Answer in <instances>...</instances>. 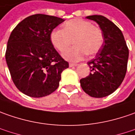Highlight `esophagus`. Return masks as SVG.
<instances>
[{
	"mask_svg": "<svg viewBox=\"0 0 135 135\" xmlns=\"http://www.w3.org/2000/svg\"><path fill=\"white\" fill-rule=\"evenodd\" d=\"M77 64L75 63H69V67H74V66H76Z\"/></svg>",
	"mask_w": 135,
	"mask_h": 135,
	"instance_id": "obj_1",
	"label": "esophagus"
}]
</instances>
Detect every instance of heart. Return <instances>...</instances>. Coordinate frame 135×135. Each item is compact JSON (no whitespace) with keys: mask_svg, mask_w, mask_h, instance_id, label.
Listing matches in <instances>:
<instances>
[{"mask_svg":"<svg viewBox=\"0 0 135 135\" xmlns=\"http://www.w3.org/2000/svg\"><path fill=\"white\" fill-rule=\"evenodd\" d=\"M51 42L59 51H64L72 43L75 45L63 54L66 60L72 62L81 60L87 54L93 55L102 48L104 37L102 31L93 23L81 18L66 21L63 30H53L50 35Z\"/></svg>","mask_w":135,"mask_h":135,"instance_id":"heart-1","label":"heart"}]
</instances>
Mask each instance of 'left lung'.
Listing matches in <instances>:
<instances>
[{"label": "left lung", "mask_w": 135, "mask_h": 135, "mask_svg": "<svg viewBox=\"0 0 135 135\" xmlns=\"http://www.w3.org/2000/svg\"><path fill=\"white\" fill-rule=\"evenodd\" d=\"M86 18L99 25L104 43L95 58L87 64L91 72L80 80L86 94L102 98L113 93L122 84L127 70L128 49L122 31L117 26L102 16H90Z\"/></svg>", "instance_id": "obj_1"}]
</instances>
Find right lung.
<instances>
[{
  "instance_id": "obj_1",
  "label": "right lung",
  "mask_w": 135,
  "mask_h": 135,
  "mask_svg": "<svg viewBox=\"0 0 135 135\" xmlns=\"http://www.w3.org/2000/svg\"><path fill=\"white\" fill-rule=\"evenodd\" d=\"M64 19L44 14L27 17L13 29L7 42L6 61L17 88L40 98L57 89L69 67L51 42V31Z\"/></svg>"
}]
</instances>
